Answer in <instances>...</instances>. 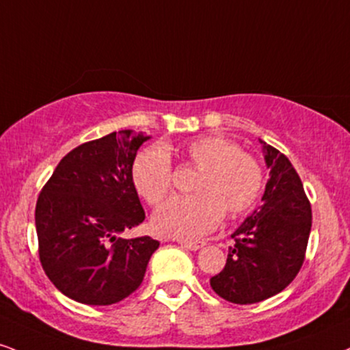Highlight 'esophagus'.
<instances>
[{
  "mask_svg": "<svg viewBox=\"0 0 350 350\" xmlns=\"http://www.w3.org/2000/svg\"><path fill=\"white\" fill-rule=\"evenodd\" d=\"M178 243L189 251H199L200 247L205 246L204 241H187V239H178Z\"/></svg>",
  "mask_w": 350,
  "mask_h": 350,
  "instance_id": "esophagus-1",
  "label": "esophagus"
}]
</instances>
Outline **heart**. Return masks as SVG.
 <instances>
[{
	"instance_id": "1",
	"label": "heart",
	"mask_w": 350,
	"mask_h": 350,
	"mask_svg": "<svg viewBox=\"0 0 350 350\" xmlns=\"http://www.w3.org/2000/svg\"><path fill=\"white\" fill-rule=\"evenodd\" d=\"M184 154L199 170L193 197H176L159 207L153 226L161 234L199 238L220 223L223 212H246L262 189V170L251 154L223 137H202L184 146ZM171 159L163 148H146L137 154L132 183L150 205H158L171 192Z\"/></svg>"
}]
</instances>
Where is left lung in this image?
Here are the masks:
<instances>
[{
  "instance_id": "left-lung-1",
  "label": "left lung",
  "mask_w": 350,
  "mask_h": 350,
  "mask_svg": "<svg viewBox=\"0 0 350 350\" xmlns=\"http://www.w3.org/2000/svg\"><path fill=\"white\" fill-rule=\"evenodd\" d=\"M269 180L262 205L234 230L223 271L210 279L226 301L250 305L280 293L305 260L311 205L295 167L279 150L259 140Z\"/></svg>"
}]
</instances>
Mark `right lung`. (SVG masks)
Here are the masks:
<instances>
[{
  "label": "right lung",
  "instance_id": "obj_1",
  "mask_svg": "<svg viewBox=\"0 0 350 350\" xmlns=\"http://www.w3.org/2000/svg\"><path fill=\"white\" fill-rule=\"evenodd\" d=\"M150 135L112 132L71 150L36 205L42 267L63 295L112 305L140 287L159 241L122 238L145 220L132 166Z\"/></svg>",
  "mask_w": 350,
  "mask_h": 350
}]
</instances>
